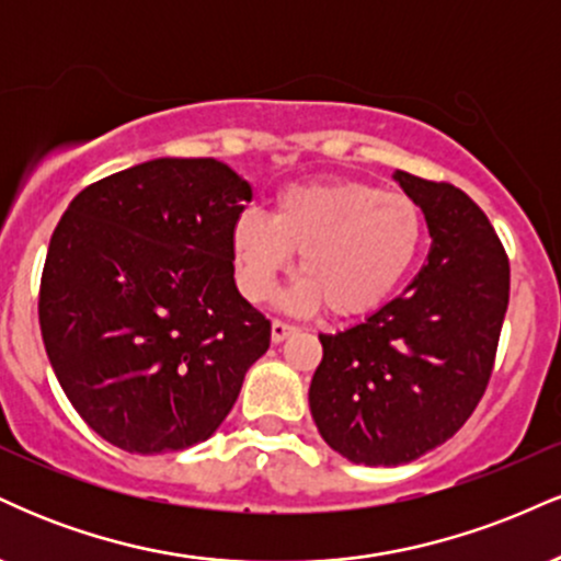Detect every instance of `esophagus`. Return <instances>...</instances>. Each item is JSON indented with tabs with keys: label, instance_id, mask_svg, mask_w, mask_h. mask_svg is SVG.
<instances>
[{
	"label": "esophagus",
	"instance_id": "esophagus-1",
	"mask_svg": "<svg viewBox=\"0 0 561 561\" xmlns=\"http://www.w3.org/2000/svg\"><path fill=\"white\" fill-rule=\"evenodd\" d=\"M295 332H298V327L295 324H289V321H282V319H274V324H272L274 343H285L289 334H295Z\"/></svg>",
	"mask_w": 561,
	"mask_h": 561
}]
</instances>
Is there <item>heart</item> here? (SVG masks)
I'll return each instance as SVG.
<instances>
[{"label": "heart", "instance_id": "1", "mask_svg": "<svg viewBox=\"0 0 561 561\" xmlns=\"http://www.w3.org/2000/svg\"><path fill=\"white\" fill-rule=\"evenodd\" d=\"M424 242L420 203L405 192L356 179L285 186L272 218L242 210L231 227L237 287L266 302L298 253V285L287 302L334 317L375 311L401 287Z\"/></svg>", "mask_w": 561, "mask_h": 561}]
</instances>
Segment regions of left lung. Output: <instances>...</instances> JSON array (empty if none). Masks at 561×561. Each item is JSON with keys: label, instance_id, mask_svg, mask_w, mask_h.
<instances>
[{"label": "left lung", "instance_id": "left-lung-1", "mask_svg": "<svg viewBox=\"0 0 561 561\" xmlns=\"http://www.w3.org/2000/svg\"><path fill=\"white\" fill-rule=\"evenodd\" d=\"M427 221V263L362 324L319 334L308 403L345 459L398 467L461 430L491 382L508 306V259L467 192L396 171Z\"/></svg>", "mask_w": 561, "mask_h": 561}]
</instances>
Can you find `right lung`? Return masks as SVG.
I'll list each match as a JSON object with an SVG mask.
<instances>
[{
    "label": "right lung",
    "mask_w": 561,
    "mask_h": 561,
    "mask_svg": "<svg viewBox=\"0 0 561 561\" xmlns=\"http://www.w3.org/2000/svg\"><path fill=\"white\" fill-rule=\"evenodd\" d=\"M253 190L214 158H160L89 184L38 287L53 369L81 420L128 454L208 440L272 321L234 285L231 227Z\"/></svg>",
    "instance_id": "obj_1"
}]
</instances>
